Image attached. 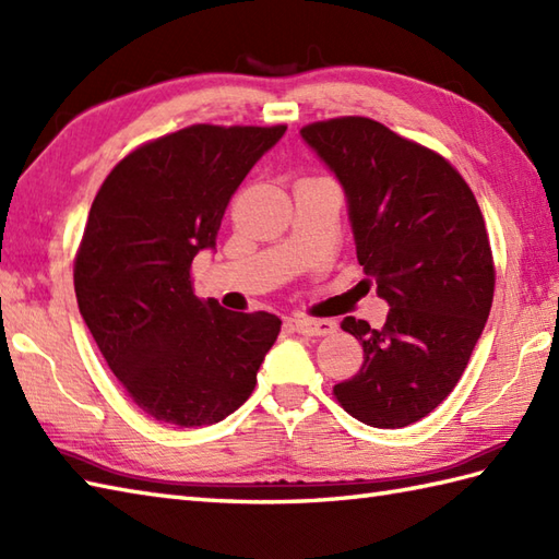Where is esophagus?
Segmentation results:
<instances>
[{
	"instance_id": "1",
	"label": "esophagus",
	"mask_w": 559,
	"mask_h": 559,
	"mask_svg": "<svg viewBox=\"0 0 559 559\" xmlns=\"http://www.w3.org/2000/svg\"><path fill=\"white\" fill-rule=\"evenodd\" d=\"M293 326L298 334L302 336H329L336 331V322H331V319H293Z\"/></svg>"
}]
</instances>
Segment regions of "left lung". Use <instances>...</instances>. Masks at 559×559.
<instances>
[{
  "instance_id": "8db88e82",
  "label": "left lung",
  "mask_w": 559,
  "mask_h": 559,
  "mask_svg": "<svg viewBox=\"0 0 559 559\" xmlns=\"http://www.w3.org/2000/svg\"><path fill=\"white\" fill-rule=\"evenodd\" d=\"M300 136L346 194L358 261L389 305L382 329L341 322L365 360L334 394L370 427L418 423L456 386L492 307L478 201L442 156L367 117L307 124Z\"/></svg>"
}]
</instances>
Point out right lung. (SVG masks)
I'll return each instance as SVG.
<instances>
[{"mask_svg": "<svg viewBox=\"0 0 559 559\" xmlns=\"http://www.w3.org/2000/svg\"><path fill=\"white\" fill-rule=\"evenodd\" d=\"M286 127L180 129L115 165L74 264L79 312L105 362L151 418H228L252 394L278 338L269 312H230L192 290V261L216 249L225 206Z\"/></svg>", "mask_w": 559, "mask_h": 559, "instance_id": "add662e5", "label": "right lung"}]
</instances>
